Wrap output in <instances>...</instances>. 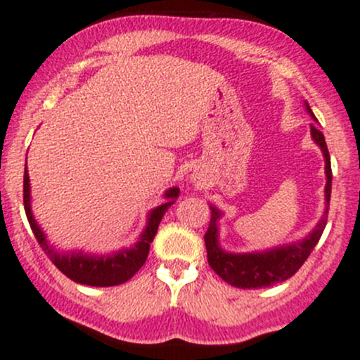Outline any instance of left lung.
Returning a JSON list of instances; mask_svg holds the SVG:
<instances>
[{
	"instance_id": "8db88e82",
	"label": "left lung",
	"mask_w": 360,
	"mask_h": 360,
	"mask_svg": "<svg viewBox=\"0 0 360 360\" xmlns=\"http://www.w3.org/2000/svg\"><path fill=\"white\" fill-rule=\"evenodd\" d=\"M304 108L310 112L311 118L317 122L315 115L311 112L308 103H304ZM310 134L314 143L321 148L322 155H324L326 163V209L319 223L315 224L314 230L301 240L291 242V244H282L277 248H271L266 250H254V252H228L221 248L219 244V226L217 221L223 216L219 209L210 205V223L205 233V248H207V261H209L210 268L228 282L230 285L240 289H257V288H268V285L278 284L288 278H291L294 274L301 268V264L307 261L310 252L317 245L319 238L322 237L326 223H328V210L329 200H331V158H329L328 144H326L324 134L317 129L315 123L310 125Z\"/></svg>"
}]
</instances>
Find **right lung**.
<instances>
[{
  "label": "right lung",
  "instance_id": "1",
  "mask_svg": "<svg viewBox=\"0 0 360 360\" xmlns=\"http://www.w3.org/2000/svg\"><path fill=\"white\" fill-rule=\"evenodd\" d=\"M177 197H179V188L177 186L169 188L163 193L165 202L150 210L146 226H144L143 233L139 235V238H137V242L132 248H123L110 254H89L83 252V250H59L56 249V245L50 244L45 231L41 230L38 221L32 216L31 184H29L27 167L24 170V209L39 248L45 250L50 261L66 277L78 282V284L92 285V288H110V285L123 284V282H127L139 271V268L146 263L150 244L153 242L155 235H157L158 224L162 221L163 214L177 200Z\"/></svg>",
  "mask_w": 360,
  "mask_h": 360
}]
</instances>
